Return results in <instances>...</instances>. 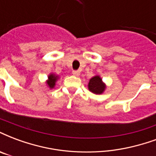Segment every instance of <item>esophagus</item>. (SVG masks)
Segmentation results:
<instances>
[{
	"label": "esophagus",
	"mask_w": 156,
	"mask_h": 156,
	"mask_svg": "<svg viewBox=\"0 0 156 156\" xmlns=\"http://www.w3.org/2000/svg\"><path fill=\"white\" fill-rule=\"evenodd\" d=\"M73 74L76 76V77H78L79 75H80V72L78 71V70H74V71H73Z\"/></svg>",
	"instance_id": "1"
}]
</instances>
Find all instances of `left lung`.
Segmentation results:
<instances>
[{"label":"left lung","instance_id":"1","mask_svg":"<svg viewBox=\"0 0 156 156\" xmlns=\"http://www.w3.org/2000/svg\"><path fill=\"white\" fill-rule=\"evenodd\" d=\"M87 87L89 91L95 94H101L105 92L107 88V85L104 82L102 81V78L99 75L93 76V78H90Z\"/></svg>","mask_w":156,"mask_h":156}]
</instances>
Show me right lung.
<instances>
[{"instance_id": "obj_1", "label": "right lung", "mask_w": 156, "mask_h": 156, "mask_svg": "<svg viewBox=\"0 0 156 156\" xmlns=\"http://www.w3.org/2000/svg\"><path fill=\"white\" fill-rule=\"evenodd\" d=\"M59 79V76L56 75L54 73H50L48 75V79L46 80L45 83L47 85V87H49V89H53L56 85V83Z\"/></svg>"}]
</instances>
